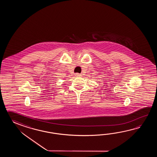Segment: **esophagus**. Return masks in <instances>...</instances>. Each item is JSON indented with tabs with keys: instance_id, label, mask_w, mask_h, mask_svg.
Listing matches in <instances>:
<instances>
[{
	"instance_id": "obj_1",
	"label": "esophagus",
	"mask_w": 157,
	"mask_h": 157,
	"mask_svg": "<svg viewBox=\"0 0 157 157\" xmlns=\"http://www.w3.org/2000/svg\"><path fill=\"white\" fill-rule=\"evenodd\" d=\"M76 76H81L82 75H80V74H76Z\"/></svg>"
}]
</instances>
